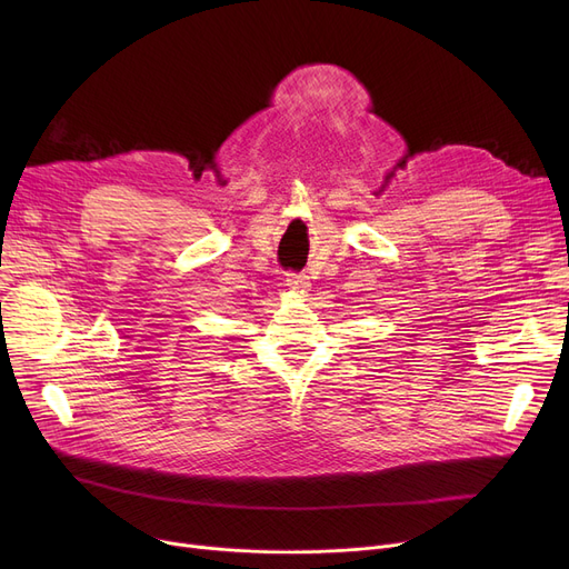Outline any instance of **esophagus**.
Instances as JSON below:
<instances>
[{
  "label": "esophagus",
  "instance_id": "esophagus-1",
  "mask_svg": "<svg viewBox=\"0 0 569 569\" xmlns=\"http://www.w3.org/2000/svg\"><path fill=\"white\" fill-rule=\"evenodd\" d=\"M286 286L292 288V290H307L309 288V279L305 274H297V272H290L286 274Z\"/></svg>",
  "mask_w": 569,
  "mask_h": 569
}]
</instances>
